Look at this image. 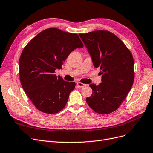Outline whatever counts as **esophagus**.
Returning a JSON list of instances; mask_svg holds the SVG:
<instances>
[{
    "label": "esophagus",
    "mask_w": 153,
    "mask_h": 153,
    "mask_svg": "<svg viewBox=\"0 0 153 153\" xmlns=\"http://www.w3.org/2000/svg\"><path fill=\"white\" fill-rule=\"evenodd\" d=\"M77 85L78 86V87H79V88H84L86 86V84H83L80 82H77Z\"/></svg>",
    "instance_id": "34e87169"
}]
</instances>
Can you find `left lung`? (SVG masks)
Segmentation results:
<instances>
[{
  "instance_id": "left-lung-1",
  "label": "left lung",
  "mask_w": 153,
  "mask_h": 153,
  "mask_svg": "<svg viewBox=\"0 0 153 153\" xmlns=\"http://www.w3.org/2000/svg\"><path fill=\"white\" fill-rule=\"evenodd\" d=\"M79 36L94 66L99 67L102 74V82L98 86L89 84L93 93L86 98V103L97 114H111L119 108L132 86V55L121 39L108 31L97 30Z\"/></svg>"
}]
</instances>
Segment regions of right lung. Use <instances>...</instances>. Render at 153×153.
<instances>
[{"mask_svg": "<svg viewBox=\"0 0 153 153\" xmlns=\"http://www.w3.org/2000/svg\"><path fill=\"white\" fill-rule=\"evenodd\" d=\"M77 34L48 28L38 33L19 58L21 86L33 104L43 113L55 114L65 106L74 82L55 74L71 52L83 47Z\"/></svg>", "mask_w": 153, "mask_h": 153, "instance_id": "obj_1", "label": "right lung"}]
</instances>
